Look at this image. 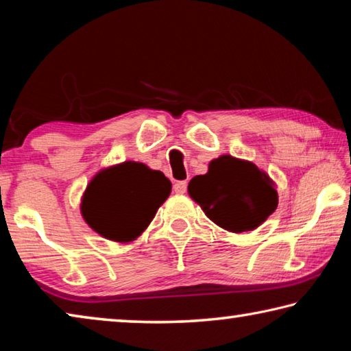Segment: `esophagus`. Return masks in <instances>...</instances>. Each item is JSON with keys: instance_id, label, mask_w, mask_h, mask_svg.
<instances>
[{"instance_id": "obj_1", "label": "esophagus", "mask_w": 351, "mask_h": 351, "mask_svg": "<svg viewBox=\"0 0 351 351\" xmlns=\"http://www.w3.org/2000/svg\"><path fill=\"white\" fill-rule=\"evenodd\" d=\"M186 190H187V182L186 181H178L173 186V192L178 193V195L186 193Z\"/></svg>"}]
</instances>
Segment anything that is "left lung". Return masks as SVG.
Masks as SVG:
<instances>
[{
  "label": "left lung",
  "instance_id": "left-lung-1",
  "mask_svg": "<svg viewBox=\"0 0 351 351\" xmlns=\"http://www.w3.org/2000/svg\"><path fill=\"white\" fill-rule=\"evenodd\" d=\"M187 190L213 223L235 234L257 229L278 204L268 173L230 154L210 161L207 173L192 178Z\"/></svg>",
  "mask_w": 351,
  "mask_h": 351
}]
</instances>
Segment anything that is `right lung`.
<instances>
[{"label":"right lung","instance_id":"add662e5","mask_svg":"<svg viewBox=\"0 0 351 351\" xmlns=\"http://www.w3.org/2000/svg\"><path fill=\"white\" fill-rule=\"evenodd\" d=\"M170 192L162 171L125 161L93 178L82 197V215L104 239L128 243L144 232Z\"/></svg>","mask_w":351,"mask_h":351}]
</instances>
